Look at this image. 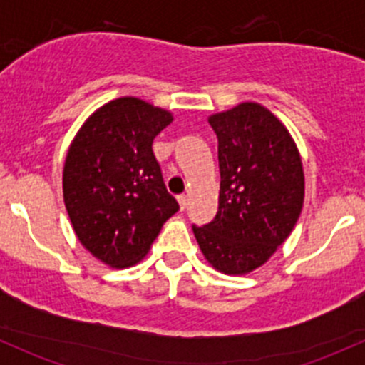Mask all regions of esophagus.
Returning <instances> with one entry per match:
<instances>
[{"label": "esophagus", "mask_w": 365, "mask_h": 365, "mask_svg": "<svg viewBox=\"0 0 365 365\" xmlns=\"http://www.w3.org/2000/svg\"><path fill=\"white\" fill-rule=\"evenodd\" d=\"M178 203H180V208L185 210L187 208V203H189V196H185V194H180V196H178Z\"/></svg>", "instance_id": "34e87169"}]
</instances>
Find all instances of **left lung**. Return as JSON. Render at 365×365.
Listing matches in <instances>:
<instances>
[{
	"label": "left lung",
	"instance_id": "1",
	"mask_svg": "<svg viewBox=\"0 0 365 365\" xmlns=\"http://www.w3.org/2000/svg\"><path fill=\"white\" fill-rule=\"evenodd\" d=\"M208 123L219 141V210L192 231L213 268L249 274L267 263L300 217V153L288 128L256 102L213 114Z\"/></svg>",
	"mask_w": 365,
	"mask_h": 365
}]
</instances>
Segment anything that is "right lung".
<instances>
[{
  "label": "right lung",
  "mask_w": 365,
  "mask_h": 365,
  "mask_svg": "<svg viewBox=\"0 0 365 365\" xmlns=\"http://www.w3.org/2000/svg\"><path fill=\"white\" fill-rule=\"evenodd\" d=\"M171 121L164 109L121 97L91 114L70 145L63 168L70 222L81 244L109 267L141 261L178 212L152 150Z\"/></svg>",
  "instance_id": "1"
}]
</instances>
